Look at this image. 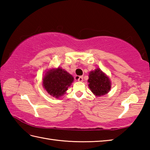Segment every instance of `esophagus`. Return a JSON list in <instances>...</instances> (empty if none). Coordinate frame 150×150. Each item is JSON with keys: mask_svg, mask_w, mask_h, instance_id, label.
<instances>
[{"mask_svg": "<svg viewBox=\"0 0 150 150\" xmlns=\"http://www.w3.org/2000/svg\"><path fill=\"white\" fill-rule=\"evenodd\" d=\"M76 80L78 81L79 82H82L83 81V79L82 76H77V77H76Z\"/></svg>", "mask_w": 150, "mask_h": 150, "instance_id": "obj_1", "label": "esophagus"}]
</instances>
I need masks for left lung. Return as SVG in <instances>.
<instances>
[{"mask_svg":"<svg viewBox=\"0 0 150 150\" xmlns=\"http://www.w3.org/2000/svg\"><path fill=\"white\" fill-rule=\"evenodd\" d=\"M88 87L96 96L105 95L111 88V81L108 76L99 68L91 71L88 74Z\"/></svg>","mask_w":150,"mask_h":150,"instance_id":"obj_1","label":"left lung"}]
</instances>
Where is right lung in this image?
Instances as JSON below:
<instances>
[{
  "label": "right lung",
  "instance_id": "obj_1",
  "mask_svg": "<svg viewBox=\"0 0 150 150\" xmlns=\"http://www.w3.org/2000/svg\"><path fill=\"white\" fill-rule=\"evenodd\" d=\"M73 81V76L62 67H52L45 71L42 85L50 95L59 98L66 93Z\"/></svg>",
  "mask_w": 150,
  "mask_h": 150
}]
</instances>
